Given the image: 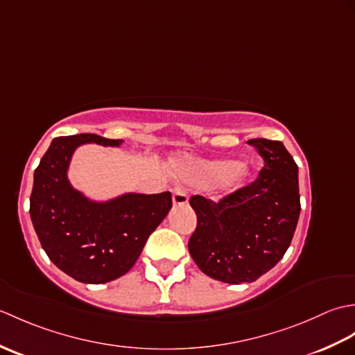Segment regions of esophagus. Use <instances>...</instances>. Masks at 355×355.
Here are the masks:
<instances>
[{
  "instance_id": "esophagus-1",
  "label": "esophagus",
  "mask_w": 355,
  "mask_h": 355,
  "mask_svg": "<svg viewBox=\"0 0 355 355\" xmlns=\"http://www.w3.org/2000/svg\"><path fill=\"white\" fill-rule=\"evenodd\" d=\"M187 192L186 189H183L182 186H177L175 189L172 192V201H173V206H184L187 205Z\"/></svg>"
}]
</instances>
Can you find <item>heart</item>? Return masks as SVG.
Here are the masks:
<instances>
[{"label":"heart","mask_w":355,"mask_h":355,"mask_svg":"<svg viewBox=\"0 0 355 355\" xmlns=\"http://www.w3.org/2000/svg\"><path fill=\"white\" fill-rule=\"evenodd\" d=\"M184 177L195 184H207L215 178L221 177L223 189L235 187L245 175L244 166L235 164L229 160L200 162L184 169Z\"/></svg>","instance_id":"heart-1"}]
</instances>
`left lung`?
<instances>
[{"mask_svg": "<svg viewBox=\"0 0 355 355\" xmlns=\"http://www.w3.org/2000/svg\"><path fill=\"white\" fill-rule=\"evenodd\" d=\"M263 168L252 183L214 201L192 195L197 227L189 253L202 273L227 284L254 282L282 259L296 230L297 164L282 141L252 139Z\"/></svg>", "mask_w": 355, "mask_h": 355, "instance_id": "8db88e82", "label": "left lung"}]
</instances>
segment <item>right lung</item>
I'll return each instance as SVG.
<instances>
[{"mask_svg":"<svg viewBox=\"0 0 355 355\" xmlns=\"http://www.w3.org/2000/svg\"><path fill=\"white\" fill-rule=\"evenodd\" d=\"M82 143L119 146L122 140L96 134L56 137L35 169L30 216L50 261L84 284L123 276L137 261L150 233L172 207V193H126L93 202L67 178L73 150Z\"/></svg>","mask_w":355,"mask_h":355,"instance_id":"right-lung-1","label":"right lung"}]
</instances>
